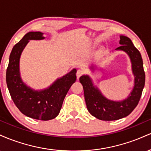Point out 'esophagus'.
Returning a JSON list of instances; mask_svg holds the SVG:
<instances>
[{"label": "esophagus", "instance_id": "1", "mask_svg": "<svg viewBox=\"0 0 151 151\" xmlns=\"http://www.w3.org/2000/svg\"><path fill=\"white\" fill-rule=\"evenodd\" d=\"M83 74H84V70H78L77 72V79H79V77H80Z\"/></svg>", "mask_w": 151, "mask_h": 151}]
</instances>
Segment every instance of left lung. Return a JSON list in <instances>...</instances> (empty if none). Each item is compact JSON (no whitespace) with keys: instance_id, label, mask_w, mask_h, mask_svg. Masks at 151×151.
I'll list each match as a JSON object with an SVG mask.
<instances>
[{"instance_id":"1","label":"left lung","mask_w":151,"mask_h":151,"mask_svg":"<svg viewBox=\"0 0 151 151\" xmlns=\"http://www.w3.org/2000/svg\"><path fill=\"white\" fill-rule=\"evenodd\" d=\"M120 47L116 50L124 51L129 55L134 75V86L129 96L122 101H113L106 98L100 90L93 85L89 75H82L79 81L83 86L86 107L93 116L102 121H115L129 116L136 107L145 85V75L140 52L135 47L131 39L121 35ZM95 67L91 66L93 70Z\"/></svg>"}]
</instances>
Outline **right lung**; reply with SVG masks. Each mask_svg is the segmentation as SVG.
Returning <instances> with one entry per match:
<instances>
[{"label": "right lung", "instance_id": "obj_1", "mask_svg": "<svg viewBox=\"0 0 151 151\" xmlns=\"http://www.w3.org/2000/svg\"><path fill=\"white\" fill-rule=\"evenodd\" d=\"M43 39L42 32H27L13 47L6 71V83L12 99L21 113L32 119L48 121L58 116L66 94L77 79V70L73 69L40 91L26 85L20 77V55L29 40Z\"/></svg>", "mask_w": 151, "mask_h": 151}]
</instances>
